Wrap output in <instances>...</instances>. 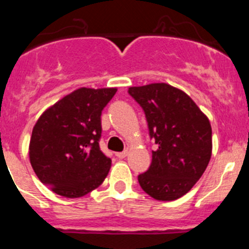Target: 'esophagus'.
Masks as SVG:
<instances>
[{"mask_svg":"<svg viewBox=\"0 0 249 249\" xmlns=\"http://www.w3.org/2000/svg\"><path fill=\"white\" fill-rule=\"evenodd\" d=\"M115 155H117L118 159H124V158L127 155V150H124V152H119V153H117Z\"/></svg>","mask_w":249,"mask_h":249,"instance_id":"obj_1","label":"esophagus"}]
</instances>
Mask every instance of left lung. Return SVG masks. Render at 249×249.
Returning a JSON list of instances; mask_svg holds the SVG:
<instances>
[{
	"mask_svg": "<svg viewBox=\"0 0 249 249\" xmlns=\"http://www.w3.org/2000/svg\"><path fill=\"white\" fill-rule=\"evenodd\" d=\"M144 110L158 149L139 183L153 199L172 201L187 194L205 172L212 154L208 118L182 90L166 83L129 88Z\"/></svg>",
	"mask_w": 249,
	"mask_h": 249,
	"instance_id": "8db88e82",
	"label": "left lung"
}]
</instances>
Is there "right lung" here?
<instances>
[{
    "mask_svg": "<svg viewBox=\"0 0 249 249\" xmlns=\"http://www.w3.org/2000/svg\"><path fill=\"white\" fill-rule=\"evenodd\" d=\"M115 88H80L49 107L30 140V162L43 184L64 197H80L102 184L112 160L100 149L101 113Z\"/></svg>",
    "mask_w": 249,
    "mask_h": 249,
    "instance_id": "obj_1",
    "label": "right lung"
}]
</instances>
